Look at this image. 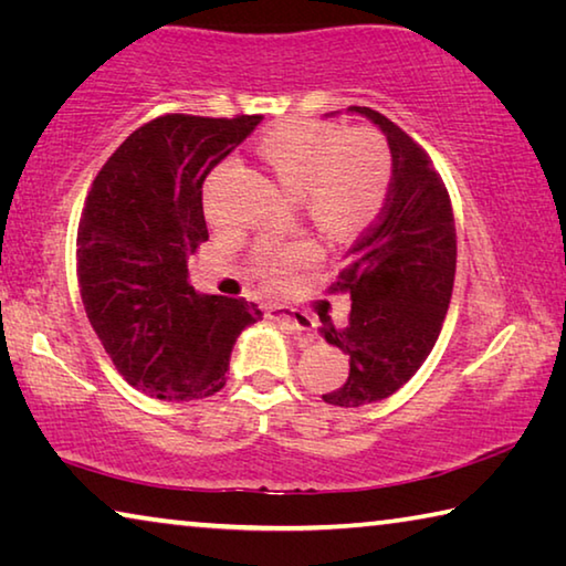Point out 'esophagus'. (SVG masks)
Segmentation results:
<instances>
[{
  "mask_svg": "<svg viewBox=\"0 0 566 566\" xmlns=\"http://www.w3.org/2000/svg\"><path fill=\"white\" fill-rule=\"evenodd\" d=\"M270 319L286 322L294 332H300L302 337L314 339V319L302 310H292V306H272Z\"/></svg>",
  "mask_w": 566,
  "mask_h": 566,
  "instance_id": "1",
  "label": "esophagus"
}]
</instances>
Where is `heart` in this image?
<instances>
[{
	"label": "heart",
	"instance_id": "b5f03b06",
	"mask_svg": "<svg viewBox=\"0 0 566 566\" xmlns=\"http://www.w3.org/2000/svg\"><path fill=\"white\" fill-rule=\"evenodd\" d=\"M260 157L274 177L294 195L314 224L332 237L361 232L385 207L391 155L387 142L369 127L342 129L339 124L294 119L276 124L260 139ZM227 167L217 169L205 199L209 222L222 224L212 189ZM322 256L314 239L296 242H264L252 256L254 272L272 284H290L302 270H310Z\"/></svg>",
	"mask_w": 566,
	"mask_h": 566
}]
</instances>
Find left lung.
Listing matches in <instances>:
<instances>
[{
	"label": "left lung",
	"instance_id": "left-lung-1",
	"mask_svg": "<svg viewBox=\"0 0 566 566\" xmlns=\"http://www.w3.org/2000/svg\"><path fill=\"white\" fill-rule=\"evenodd\" d=\"M387 134L391 181L375 224L354 242L329 292H347L352 312L324 339L349 354V377L322 399L361 407L387 399L415 377L442 332L457 270L452 202L432 159L407 132L369 107H349Z\"/></svg>",
	"mask_w": 566,
	"mask_h": 566
}]
</instances>
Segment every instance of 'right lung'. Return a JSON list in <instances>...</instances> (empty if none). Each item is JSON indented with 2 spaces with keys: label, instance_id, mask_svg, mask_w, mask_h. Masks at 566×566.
Wrapping results in <instances>:
<instances>
[{
  "label": "right lung",
  "instance_id": "obj_1",
  "mask_svg": "<svg viewBox=\"0 0 566 566\" xmlns=\"http://www.w3.org/2000/svg\"><path fill=\"white\" fill-rule=\"evenodd\" d=\"M262 114H165L132 132L94 177L76 229V280L119 375L149 397L191 401L227 385L239 332L260 306L197 294L187 256L209 239L202 185Z\"/></svg>",
  "mask_w": 566,
  "mask_h": 566
}]
</instances>
